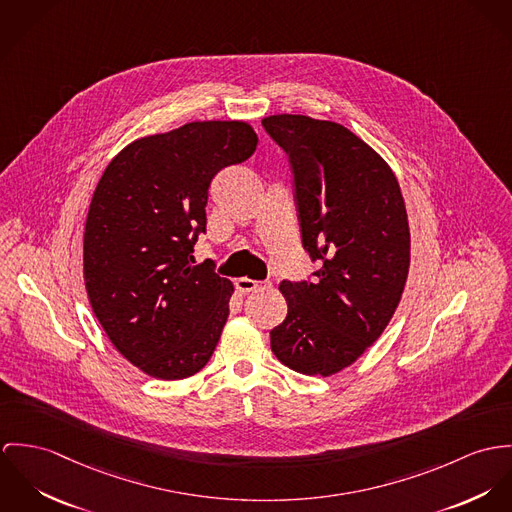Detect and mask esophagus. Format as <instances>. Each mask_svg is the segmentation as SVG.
I'll list each match as a JSON object with an SVG mask.
<instances>
[{
  "mask_svg": "<svg viewBox=\"0 0 512 512\" xmlns=\"http://www.w3.org/2000/svg\"><path fill=\"white\" fill-rule=\"evenodd\" d=\"M235 286H237V290H239V292L249 294V292L259 290L263 284L259 283V281H253V279H237V281H235Z\"/></svg>",
  "mask_w": 512,
  "mask_h": 512,
  "instance_id": "34e87169",
  "label": "esophagus"
}]
</instances>
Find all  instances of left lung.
Segmentation results:
<instances>
[{"label": "left lung", "instance_id": "obj_1", "mask_svg": "<svg viewBox=\"0 0 512 512\" xmlns=\"http://www.w3.org/2000/svg\"><path fill=\"white\" fill-rule=\"evenodd\" d=\"M294 174L302 247L320 263L281 283L288 302L271 330L277 359L302 375H334L387 328L410 265V231L397 176L357 135L308 115L265 117Z\"/></svg>", "mask_w": 512, "mask_h": 512}]
</instances>
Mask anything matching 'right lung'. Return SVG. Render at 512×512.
<instances>
[{"instance_id":"obj_1","label":"right lung","mask_w":512,"mask_h":512,"mask_svg":"<svg viewBox=\"0 0 512 512\" xmlns=\"http://www.w3.org/2000/svg\"><path fill=\"white\" fill-rule=\"evenodd\" d=\"M243 121H194L127 145L102 174L84 229V279L117 351L151 377L176 381L212 357L233 284L214 261L194 265L214 176L247 161Z\"/></svg>"}]
</instances>
